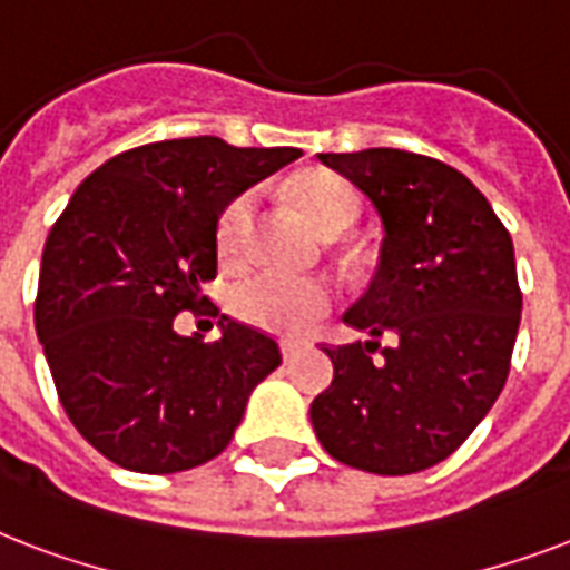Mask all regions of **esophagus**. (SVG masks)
<instances>
[{"mask_svg": "<svg viewBox=\"0 0 570 570\" xmlns=\"http://www.w3.org/2000/svg\"><path fill=\"white\" fill-rule=\"evenodd\" d=\"M281 352H284V361H293V357H298V352H302V343L284 340V343H281Z\"/></svg>", "mask_w": 570, "mask_h": 570, "instance_id": "1", "label": "esophagus"}]
</instances>
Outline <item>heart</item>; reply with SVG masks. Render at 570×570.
Returning a JSON list of instances; mask_svg holds the SVG:
<instances>
[{
  "label": "heart",
  "instance_id": "b5f03b06",
  "mask_svg": "<svg viewBox=\"0 0 570 570\" xmlns=\"http://www.w3.org/2000/svg\"><path fill=\"white\" fill-rule=\"evenodd\" d=\"M295 200L325 236H346L361 222V195L337 174H307L295 186ZM257 215V191H239L230 197L215 222V248L227 266L245 263L250 250ZM334 304V289L320 277H284L277 272H257L233 286L230 307L242 322L275 334H307L325 320Z\"/></svg>",
  "mask_w": 570,
  "mask_h": 570
}]
</instances>
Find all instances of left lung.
Segmentation results:
<instances>
[{"label":"left lung","instance_id":"8db88e82","mask_svg":"<svg viewBox=\"0 0 570 570\" xmlns=\"http://www.w3.org/2000/svg\"><path fill=\"white\" fill-rule=\"evenodd\" d=\"M320 163L370 197L384 242L373 284L343 316L370 340L325 348L334 381L313 399V432L348 468L420 473L468 441L509 379L523 302L512 236L441 159L373 147Z\"/></svg>","mask_w":570,"mask_h":570}]
</instances>
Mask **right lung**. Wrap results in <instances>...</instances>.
<instances>
[{
    "mask_svg": "<svg viewBox=\"0 0 570 570\" xmlns=\"http://www.w3.org/2000/svg\"><path fill=\"white\" fill-rule=\"evenodd\" d=\"M298 147L171 138L111 156L73 191L43 245L35 328L70 423L136 473L215 459L250 390L281 366L266 331L222 316V337H180L174 316L204 306L218 272L224 204Z\"/></svg>",
    "mask_w": 570,
    "mask_h": 570,
    "instance_id": "1",
    "label": "right lung"
}]
</instances>
